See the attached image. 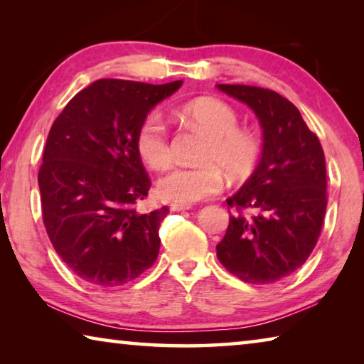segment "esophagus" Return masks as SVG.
<instances>
[{
    "mask_svg": "<svg viewBox=\"0 0 364 364\" xmlns=\"http://www.w3.org/2000/svg\"><path fill=\"white\" fill-rule=\"evenodd\" d=\"M189 208H191L189 204H171L170 205L171 212H184V210H189Z\"/></svg>",
    "mask_w": 364,
    "mask_h": 364,
    "instance_id": "esophagus-1",
    "label": "esophagus"
}]
</instances>
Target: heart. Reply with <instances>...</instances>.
<instances>
[{
    "instance_id": "1",
    "label": "heart",
    "mask_w": 364,
    "mask_h": 364,
    "mask_svg": "<svg viewBox=\"0 0 364 364\" xmlns=\"http://www.w3.org/2000/svg\"><path fill=\"white\" fill-rule=\"evenodd\" d=\"M178 115L205 134L207 144L200 167H176L157 181L160 199L175 204H193L218 194L225 176H242L258 156V144L250 133L239 130V119L231 106L213 97H199L178 109ZM139 156L149 167L162 170L171 162L168 128L159 114L152 112L141 122L136 133Z\"/></svg>"
}]
</instances>
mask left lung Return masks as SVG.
I'll return each instance as SVG.
<instances>
[{"label":"left lung","instance_id":"obj_1","mask_svg":"<svg viewBox=\"0 0 364 364\" xmlns=\"http://www.w3.org/2000/svg\"><path fill=\"white\" fill-rule=\"evenodd\" d=\"M217 88L254 110L263 134L257 168L226 199L254 215H231L217 257L239 279L271 284L300 268L318 242L328 205L324 152L286 97L258 86Z\"/></svg>","mask_w":364,"mask_h":364}]
</instances>
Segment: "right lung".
<instances>
[{"instance_id": "1", "label": "right lung", "mask_w": 364, "mask_h": 364, "mask_svg": "<svg viewBox=\"0 0 364 364\" xmlns=\"http://www.w3.org/2000/svg\"><path fill=\"white\" fill-rule=\"evenodd\" d=\"M181 85L97 80L72 97L49 130L38 173L43 221L58 255L90 284H127L156 262L168 208H134L151 188L136 133Z\"/></svg>"}]
</instances>
